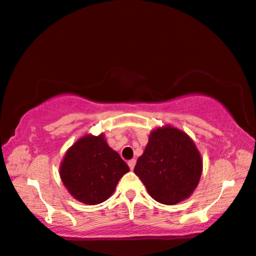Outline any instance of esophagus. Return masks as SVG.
I'll list each match as a JSON object with an SVG mask.
<instances>
[{
	"label": "esophagus",
	"instance_id": "obj_1",
	"mask_svg": "<svg viewBox=\"0 0 256 256\" xmlns=\"http://www.w3.org/2000/svg\"><path fill=\"white\" fill-rule=\"evenodd\" d=\"M136 159H132V160H130V161H128V167H130V169H131V170H132V169H133V168H134V166H136Z\"/></svg>",
	"mask_w": 256,
	"mask_h": 256
}]
</instances>
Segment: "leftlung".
Listing matches in <instances>:
<instances>
[{"label": "left lung", "mask_w": 256, "mask_h": 256, "mask_svg": "<svg viewBox=\"0 0 256 256\" xmlns=\"http://www.w3.org/2000/svg\"><path fill=\"white\" fill-rule=\"evenodd\" d=\"M202 170L203 161L194 140L170 125L150 133L134 167L150 196L166 205L189 198L198 186Z\"/></svg>", "instance_id": "1"}]
</instances>
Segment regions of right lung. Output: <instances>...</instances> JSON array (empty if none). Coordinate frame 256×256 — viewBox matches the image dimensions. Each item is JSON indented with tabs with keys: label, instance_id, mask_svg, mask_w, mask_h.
Segmentation results:
<instances>
[{
	"label": "right lung",
	"instance_id": "right-lung-1",
	"mask_svg": "<svg viewBox=\"0 0 256 256\" xmlns=\"http://www.w3.org/2000/svg\"><path fill=\"white\" fill-rule=\"evenodd\" d=\"M59 172L64 186L75 200L96 205L112 195L130 168L100 133L78 139L67 150Z\"/></svg>",
	"mask_w": 256,
	"mask_h": 256
}]
</instances>
